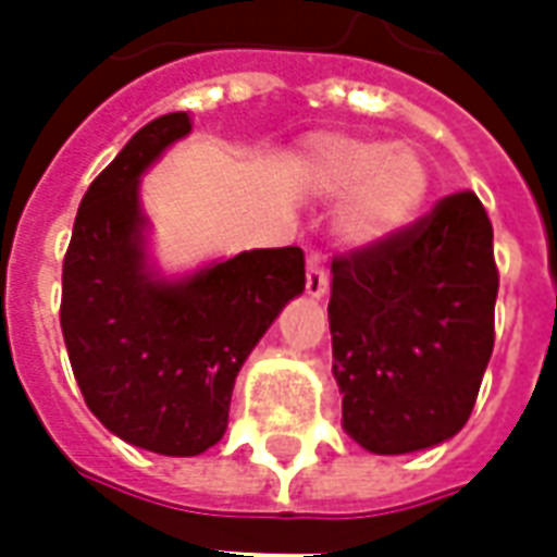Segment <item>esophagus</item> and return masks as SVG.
<instances>
[{
    "label": "esophagus",
    "mask_w": 557,
    "mask_h": 557,
    "mask_svg": "<svg viewBox=\"0 0 557 557\" xmlns=\"http://www.w3.org/2000/svg\"><path fill=\"white\" fill-rule=\"evenodd\" d=\"M331 286V277H327V265L322 256H310L307 262V295L310 298H322Z\"/></svg>",
    "instance_id": "obj_1"
}]
</instances>
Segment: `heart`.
I'll use <instances>...</instances> for the list:
<instances>
[{
  "mask_svg": "<svg viewBox=\"0 0 557 557\" xmlns=\"http://www.w3.org/2000/svg\"><path fill=\"white\" fill-rule=\"evenodd\" d=\"M301 172L310 194L343 196L337 232L349 244H379L406 230L430 194V166L418 148L358 134L310 139Z\"/></svg>",
  "mask_w": 557,
  "mask_h": 557,
  "instance_id": "obj_1",
  "label": "heart"
}]
</instances>
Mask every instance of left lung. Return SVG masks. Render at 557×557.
Masks as SVG:
<instances>
[{"label": "left lung", "instance_id": "left-lung-1", "mask_svg": "<svg viewBox=\"0 0 557 557\" xmlns=\"http://www.w3.org/2000/svg\"><path fill=\"white\" fill-rule=\"evenodd\" d=\"M331 346L343 430L370 454H411L471 418L495 346L492 223L471 190L331 262Z\"/></svg>", "mask_w": 557, "mask_h": 557}]
</instances>
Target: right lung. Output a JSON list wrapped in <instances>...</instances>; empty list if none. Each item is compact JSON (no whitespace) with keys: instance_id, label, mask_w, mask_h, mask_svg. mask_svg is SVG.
<instances>
[{"instance_id":"1","label":"right lung","mask_w":557,"mask_h":557,"mask_svg":"<svg viewBox=\"0 0 557 557\" xmlns=\"http://www.w3.org/2000/svg\"><path fill=\"white\" fill-rule=\"evenodd\" d=\"M190 134L170 113L127 139L79 202L62 265V337L91 414L122 442L196 456L230 423L235 375L304 292L301 247L244 250L184 280L146 259L139 175Z\"/></svg>"}]
</instances>
